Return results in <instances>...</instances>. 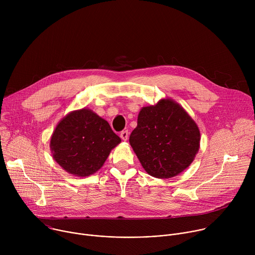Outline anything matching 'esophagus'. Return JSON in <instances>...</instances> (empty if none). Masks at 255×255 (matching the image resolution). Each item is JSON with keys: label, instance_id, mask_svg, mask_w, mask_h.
<instances>
[{"label": "esophagus", "instance_id": "1", "mask_svg": "<svg viewBox=\"0 0 255 255\" xmlns=\"http://www.w3.org/2000/svg\"><path fill=\"white\" fill-rule=\"evenodd\" d=\"M128 135H129V133H128L127 130H124V131H122V132L120 133V137H121V139H122L123 141H127Z\"/></svg>", "mask_w": 255, "mask_h": 255}]
</instances>
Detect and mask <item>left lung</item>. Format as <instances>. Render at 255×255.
<instances>
[{"instance_id": "left-lung-1", "label": "left lung", "mask_w": 255, "mask_h": 255, "mask_svg": "<svg viewBox=\"0 0 255 255\" xmlns=\"http://www.w3.org/2000/svg\"><path fill=\"white\" fill-rule=\"evenodd\" d=\"M198 125L185 109L171 99L143 107L129 142L148 174L169 178L184 171L200 148Z\"/></svg>"}]
</instances>
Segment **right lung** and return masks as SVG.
Masks as SVG:
<instances>
[{"instance_id":"obj_1","label":"right lung","mask_w":255,"mask_h":255,"mask_svg":"<svg viewBox=\"0 0 255 255\" xmlns=\"http://www.w3.org/2000/svg\"><path fill=\"white\" fill-rule=\"evenodd\" d=\"M121 142L109 123L90 109L63 117L50 139L53 159L68 173L89 176L97 172Z\"/></svg>"}]
</instances>
